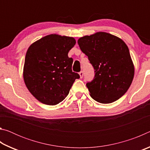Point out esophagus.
<instances>
[{"instance_id": "esophagus-1", "label": "esophagus", "mask_w": 150, "mask_h": 150, "mask_svg": "<svg viewBox=\"0 0 150 150\" xmlns=\"http://www.w3.org/2000/svg\"><path fill=\"white\" fill-rule=\"evenodd\" d=\"M79 74L81 78H82V77H83V71H80L79 73Z\"/></svg>"}]
</instances>
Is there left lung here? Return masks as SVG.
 <instances>
[{"label":"left lung","mask_w":150,"mask_h":150,"mask_svg":"<svg viewBox=\"0 0 150 150\" xmlns=\"http://www.w3.org/2000/svg\"><path fill=\"white\" fill-rule=\"evenodd\" d=\"M80 49L95 70L93 81L86 85L94 100L111 103L122 97L130 87L134 67L128 47L119 38L96 32L78 40Z\"/></svg>","instance_id":"1"}]
</instances>
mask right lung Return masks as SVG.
<instances>
[{"mask_svg":"<svg viewBox=\"0 0 150 150\" xmlns=\"http://www.w3.org/2000/svg\"><path fill=\"white\" fill-rule=\"evenodd\" d=\"M71 37L50 34L30 45L25 57L23 77L32 95L40 102L55 105L68 95L79 75L72 71L73 59L68 57L74 46Z\"/></svg>","mask_w":150,"mask_h":150,"instance_id":"obj_1","label":"right lung"}]
</instances>
